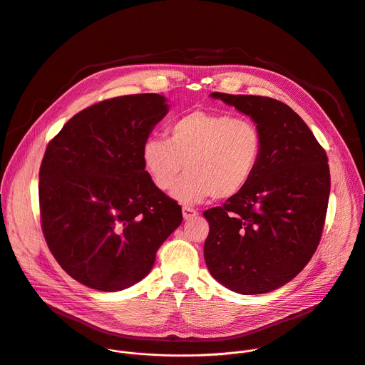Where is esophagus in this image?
Returning a JSON list of instances; mask_svg holds the SVG:
<instances>
[{
  "label": "esophagus",
  "mask_w": 365,
  "mask_h": 365,
  "mask_svg": "<svg viewBox=\"0 0 365 365\" xmlns=\"http://www.w3.org/2000/svg\"><path fill=\"white\" fill-rule=\"evenodd\" d=\"M182 214H183V218H185L186 221L193 220L195 217H197V211H196V210H193V207H189V206H183Z\"/></svg>",
  "instance_id": "esophagus-1"
}]
</instances>
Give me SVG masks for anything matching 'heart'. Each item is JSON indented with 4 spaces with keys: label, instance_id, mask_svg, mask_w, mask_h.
I'll list each match as a JSON object with an SVG mask.
<instances>
[{
    "label": "heart",
    "instance_id": "heart-1",
    "mask_svg": "<svg viewBox=\"0 0 365 365\" xmlns=\"http://www.w3.org/2000/svg\"><path fill=\"white\" fill-rule=\"evenodd\" d=\"M166 137L147 138L141 160L160 190H169L187 168L172 189L180 203L238 196L250 186L263 159L264 140L257 124L227 113H186L168 125Z\"/></svg>",
    "mask_w": 365,
    "mask_h": 365
}]
</instances>
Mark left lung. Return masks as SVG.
<instances>
[{
    "label": "left lung",
    "mask_w": 365,
    "mask_h": 365,
    "mask_svg": "<svg viewBox=\"0 0 365 365\" xmlns=\"http://www.w3.org/2000/svg\"><path fill=\"white\" fill-rule=\"evenodd\" d=\"M250 115L264 151L250 186L203 212L207 269L241 294H262L297 276L315 254L328 210L331 175L324 147L286 103L255 95L212 92Z\"/></svg>",
    "instance_id": "1"
}]
</instances>
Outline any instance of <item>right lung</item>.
Masks as SVG:
<instances>
[{
    "label": "right lung",
    "instance_id": "1",
    "mask_svg": "<svg viewBox=\"0 0 365 365\" xmlns=\"http://www.w3.org/2000/svg\"><path fill=\"white\" fill-rule=\"evenodd\" d=\"M168 114L165 96L124 95L73 115L46 147L38 172L41 231L61 267L101 292L144 279L182 224V207L155 187L141 147Z\"/></svg>",
    "mask_w": 365,
    "mask_h": 365
}]
</instances>
